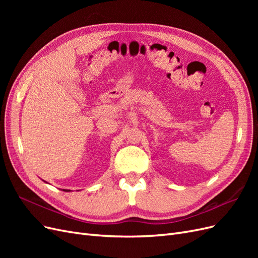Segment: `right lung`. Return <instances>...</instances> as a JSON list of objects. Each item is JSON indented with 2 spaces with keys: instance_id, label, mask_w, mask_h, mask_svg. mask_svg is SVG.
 <instances>
[{
  "instance_id": "right-lung-1",
  "label": "right lung",
  "mask_w": 258,
  "mask_h": 258,
  "mask_svg": "<svg viewBox=\"0 0 258 258\" xmlns=\"http://www.w3.org/2000/svg\"><path fill=\"white\" fill-rule=\"evenodd\" d=\"M63 190H64V191H70L69 189H63Z\"/></svg>"
}]
</instances>
